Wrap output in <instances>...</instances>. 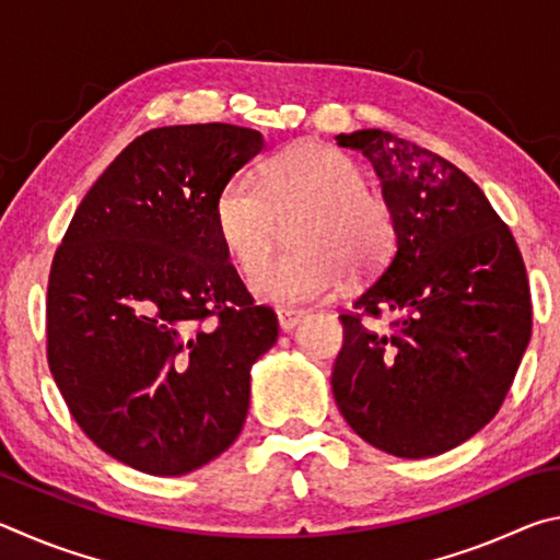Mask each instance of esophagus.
Wrapping results in <instances>:
<instances>
[{
	"label": "esophagus",
	"mask_w": 560,
	"mask_h": 560,
	"mask_svg": "<svg viewBox=\"0 0 560 560\" xmlns=\"http://www.w3.org/2000/svg\"><path fill=\"white\" fill-rule=\"evenodd\" d=\"M277 318H279V326H281L283 334H291V330L296 328L301 320H303V311L281 308V311H277Z\"/></svg>",
	"instance_id": "1"
}]
</instances>
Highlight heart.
Segmentation results:
<instances>
[{
  "label": "heart",
  "mask_w": 560,
  "mask_h": 560,
  "mask_svg": "<svg viewBox=\"0 0 560 560\" xmlns=\"http://www.w3.org/2000/svg\"><path fill=\"white\" fill-rule=\"evenodd\" d=\"M293 232L301 252L281 254L254 271V296L279 306L318 301L343 283L346 269L375 271L393 249V214L365 189L353 158L328 145H299L273 158L264 185L232 175L214 197V230L242 271L267 257L279 220L303 214Z\"/></svg>",
  "instance_id": "heart-1"
}]
</instances>
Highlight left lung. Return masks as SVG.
Wrapping results in <instances>:
<instances>
[{
  "label": "left lung",
  "mask_w": 560,
  "mask_h": 560,
  "mask_svg": "<svg viewBox=\"0 0 560 560\" xmlns=\"http://www.w3.org/2000/svg\"><path fill=\"white\" fill-rule=\"evenodd\" d=\"M371 160L395 252L340 316L334 397L358 438L434 457L499 412L530 340L526 267L479 185L450 160L381 128L336 136ZM395 313L394 328L372 320Z\"/></svg>",
  "instance_id": "left-lung-1"
}]
</instances>
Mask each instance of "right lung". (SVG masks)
I'll use <instances>...</instances> for the list:
<instances>
[{
    "mask_svg": "<svg viewBox=\"0 0 560 560\" xmlns=\"http://www.w3.org/2000/svg\"><path fill=\"white\" fill-rule=\"evenodd\" d=\"M264 150L259 130H148L106 167L49 273V368L81 430L128 467L179 477L220 457L277 343L214 230V197Z\"/></svg>",
    "mask_w": 560,
    "mask_h": 560,
    "instance_id": "1",
    "label": "right lung"
}]
</instances>
